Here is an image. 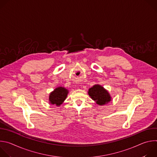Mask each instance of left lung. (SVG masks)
<instances>
[{
    "label": "left lung",
    "mask_w": 157,
    "mask_h": 157,
    "mask_svg": "<svg viewBox=\"0 0 157 157\" xmlns=\"http://www.w3.org/2000/svg\"><path fill=\"white\" fill-rule=\"evenodd\" d=\"M88 94L99 105H104L110 101L111 99L109 93L103 87L98 84L89 89Z\"/></svg>",
    "instance_id": "1"
}]
</instances>
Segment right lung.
<instances>
[{
  "mask_svg": "<svg viewBox=\"0 0 157 157\" xmlns=\"http://www.w3.org/2000/svg\"><path fill=\"white\" fill-rule=\"evenodd\" d=\"M68 93V89L63 87H59L56 88L52 93H50L49 101L52 104L60 105L66 98Z\"/></svg>",
  "mask_w": 157,
  "mask_h": 157,
  "instance_id": "add662e5",
  "label": "right lung"
}]
</instances>
